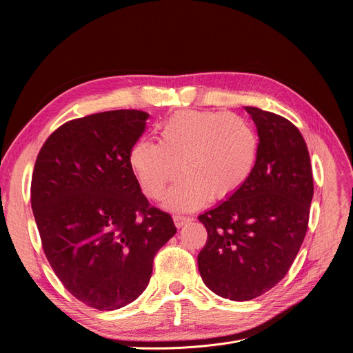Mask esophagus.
<instances>
[{"instance_id": "obj_1", "label": "esophagus", "mask_w": 353, "mask_h": 353, "mask_svg": "<svg viewBox=\"0 0 353 353\" xmlns=\"http://www.w3.org/2000/svg\"><path fill=\"white\" fill-rule=\"evenodd\" d=\"M173 221H174L176 228H181V226H184L186 223H189V221H190V217L180 216V214H174V216H173Z\"/></svg>"}]
</instances>
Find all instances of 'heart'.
Returning a JSON list of instances; mask_svg holds the SVG:
<instances>
[{"mask_svg":"<svg viewBox=\"0 0 353 353\" xmlns=\"http://www.w3.org/2000/svg\"><path fill=\"white\" fill-rule=\"evenodd\" d=\"M257 150V134L243 116L183 110L163 123L159 143L139 140L128 161L150 199L161 197L180 170L164 203L170 209L192 210L209 197L225 200L242 189L253 172Z\"/></svg>","mask_w":353,"mask_h":353,"instance_id":"obj_1","label":"heart"}]
</instances>
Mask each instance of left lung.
I'll return each mask as SVG.
<instances>
[{"label":"left lung","mask_w":353,"mask_h":353,"mask_svg":"<svg viewBox=\"0 0 353 353\" xmlns=\"http://www.w3.org/2000/svg\"><path fill=\"white\" fill-rule=\"evenodd\" d=\"M259 150L243 188L199 216L208 242L197 256L205 285L230 301H250L279 283L298 254L309 223L313 177L307 145L294 124L245 107Z\"/></svg>","instance_id":"left-lung-1"}]
</instances>
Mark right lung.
<instances>
[{
  "instance_id": "obj_1",
  "label": "right lung",
  "mask_w": 353,
  "mask_h": 353,
  "mask_svg": "<svg viewBox=\"0 0 353 353\" xmlns=\"http://www.w3.org/2000/svg\"><path fill=\"white\" fill-rule=\"evenodd\" d=\"M147 119L113 110L67 121L35 160L31 208L47 261L74 298L99 310L136 301L156 253L176 233L130 167Z\"/></svg>"
}]
</instances>
